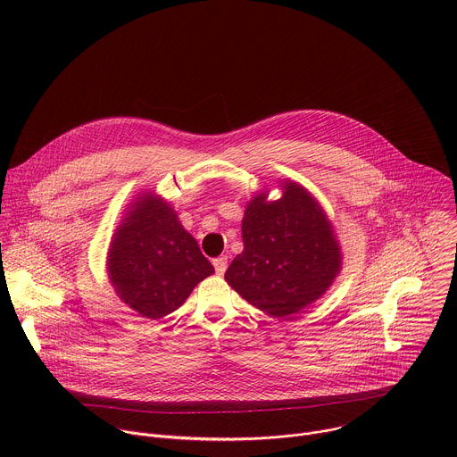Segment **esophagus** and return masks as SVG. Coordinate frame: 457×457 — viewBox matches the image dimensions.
<instances>
[{"mask_svg":"<svg viewBox=\"0 0 457 457\" xmlns=\"http://www.w3.org/2000/svg\"><path fill=\"white\" fill-rule=\"evenodd\" d=\"M213 266H215V271L217 275H224L226 270H228V256L226 254H220L213 260Z\"/></svg>","mask_w":457,"mask_h":457,"instance_id":"34e87169","label":"esophagus"}]
</instances>
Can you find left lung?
Segmentation results:
<instances>
[{"mask_svg": "<svg viewBox=\"0 0 457 457\" xmlns=\"http://www.w3.org/2000/svg\"><path fill=\"white\" fill-rule=\"evenodd\" d=\"M244 251L233 258L226 282L251 305L277 318L320 298L340 271V247L331 222L295 182L266 203L256 195L242 220Z\"/></svg>", "mask_w": 457, "mask_h": 457, "instance_id": "obj_1", "label": "left lung"}]
</instances>
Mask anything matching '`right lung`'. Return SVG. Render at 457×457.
<instances>
[{"label": "right lung", "mask_w": 457, "mask_h": 457, "mask_svg": "<svg viewBox=\"0 0 457 457\" xmlns=\"http://www.w3.org/2000/svg\"><path fill=\"white\" fill-rule=\"evenodd\" d=\"M108 271L120 300L155 320L179 309L215 270L173 210L145 195L115 233Z\"/></svg>", "instance_id": "right-lung-1"}]
</instances>
